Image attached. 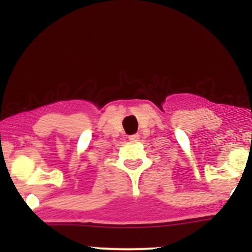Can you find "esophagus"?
I'll list each match as a JSON object with an SVG mask.
<instances>
[{"mask_svg": "<svg viewBox=\"0 0 252 252\" xmlns=\"http://www.w3.org/2000/svg\"><path fill=\"white\" fill-rule=\"evenodd\" d=\"M128 139L130 141H133V142H135V141H139L140 140V135L139 134H133V135H129Z\"/></svg>", "mask_w": 252, "mask_h": 252, "instance_id": "1", "label": "esophagus"}]
</instances>
